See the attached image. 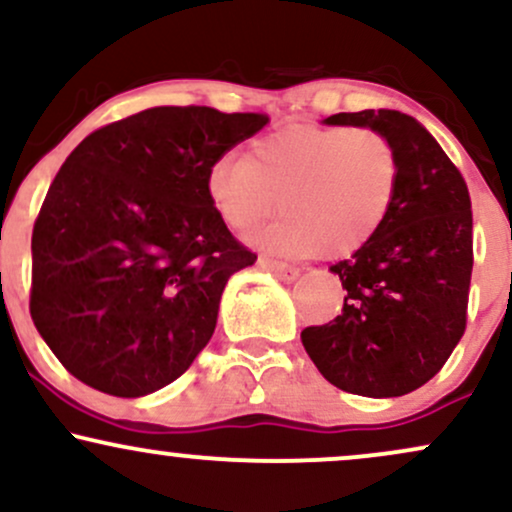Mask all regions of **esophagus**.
Segmentation results:
<instances>
[{
  "instance_id": "34e87169",
  "label": "esophagus",
  "mask_w": 512,
  "mask_h": 512,
  "mask_svg": "<svg viewBox=\"0 0 512 512\" xmlns=\"http://www.w3.org/2000/svg\"><path fill=\"white\" fill-rule=\"evenodd\" d=\"M260 264L264 269H269V272L279 276L281 281H293L298 279V274H301V269L298 267H291V264L279 262V260H269V257H260Z\"/></svg>"
}]
</instances>
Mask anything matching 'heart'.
Wrapping results in <instances>:
<instances>
[{
    "label": "heart",
    "instance_id": "heart-1",
    "mask_svg": "<svg viewBox=\"0 0 512 512\" xmlns=\"http://www.w3.org/2000/svg\"><path fill=\"white\" fill-rule=\"evenodd\" d=\"M399 187L402 156L373 127H281L248 158H219L207 170L211 207L233 231L286 211L255 238L286 257L361 250L385 226Z\"/></svg>",
    "mask_w": 512,
    "mask_h": 512
}]
</instances>
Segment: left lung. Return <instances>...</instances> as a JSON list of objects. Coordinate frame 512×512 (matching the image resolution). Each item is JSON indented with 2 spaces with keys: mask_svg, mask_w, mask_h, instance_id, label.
Returning a JSON list of instances; mask_svg holds the SVG:
<instances>
[{
  "mask_svg": "<svg viewBox=\"0 0 512 512\" xmlns=\"http://www.w3.org/2000/svg\"><path fill=\"white\" fill-rule=\"evenodd\" d=\"M325 122L387 134L402 156V187L378 236L330 267L346 289L342 315L305 327L301 339L339 390L402 397L445 366L467 327L472 199L460 170L414 117L361 110Z\"/></svg>",
  "mask_w": 512,
  "mask_h": 512,
  "instance_id": "obj_1",
  "label": "left lung"
}]
</instances>
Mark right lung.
I'll use <instances>...</instances> for the list:
<instances>
[{"instance_id": "obj_1", "label": "right lung", "mask_w": 512, "mask_h": 512, "mask_svg": "<svg viewBox=\"0 0 512 512\" xmlns=\"http://www.w3.org/2000/svg\"><path fill=\"white\" fill-rule=\"evenodd\" d=\"M262 113L161 105L91 132L33 226L31 317L76 380L144 397L209 344L231 274L257 255L207 197V170Z\"/></svg>"}]
</instances>
